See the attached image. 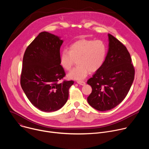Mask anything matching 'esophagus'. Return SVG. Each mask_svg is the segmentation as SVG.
Wrapping results in <instances>:
<instances>
[{
	"mask_svg": "<svg viewBox=\"0 0 149 149\" xmlns=\"http://www.w3.org/2000/svg\"><path fill=\"white\" fill-rule=\"evenodd\" d=\"M77 83L79 85H81V86H84L85 84H86V82H85L84 81H77Z\"/></svg>",
	"mask_w": 149,
	"mask_h": 149,
	"instance_id": "1",
	"label": "esophagus"
}]
</instances>
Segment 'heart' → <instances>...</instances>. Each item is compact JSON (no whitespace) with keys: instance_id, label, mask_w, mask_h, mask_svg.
Instances as JSON below:
<instances>
[{"instance_id":"1","label":"heart","mask_w":149,"mask_h":149,"mask_svg":"<svg viewBox=\"0 0 149 149\" xmlns=\"http://www.w3.org/2000/svg\"><path fill=\"white\" fill-rule=\"evenodd\" d=\"M107 54V48L100 40L83 39L70 45L69 51L63 50L60 54L59 63L62 68L70 71L77 60L75 68L68 74V78L81 81L91 72L98 71L102 65Z\"/></svg>"}]
</instances>
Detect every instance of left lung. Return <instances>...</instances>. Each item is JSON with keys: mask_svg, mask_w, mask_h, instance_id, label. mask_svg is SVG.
Listing matches in <instances>:
<instances>
[{"mask_svg": "<svg viewBox=\"0 0 149 149\" xmlns=\"http://www.w3.org/2000/svg\"><path fill=\"white\" fill-rule=\"evenodd\" d=\"M109 51L101 67L87 84L92 92L87 98L94 109L104 111L113 109L128 94L134 78V68L126 47L111 34Z\"/></svg>", "mask_w": 149, "mask_h": 149, "instance_id": "1", "label": "left lung"}]
</instances>
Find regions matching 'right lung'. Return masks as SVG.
I'll use <instances>...</instances> for the list:
<instances>
[{"label":"right lung","mask_w":149,"mask_h":149,"mask_svg":"<svg viewBox=\"0 0 149 149\" xmlns=\"http://www.w3.org/2000/svg\"><path fill=\"white\" fill-rule=\"evenodd\" d=\"M63 40L47 32H40L27 47L23 58L20 85L32 105L52 112L67 102L73 81L59 83L65 73L59 63Z\"/></svg>","instance_id":"obj_1"}]
</instances>
